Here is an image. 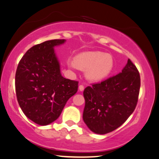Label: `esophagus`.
<instances>
[{"label":"esophagus","instance_id":"esophagus-1","mask_svg":"<svg viewBox=\"0 0 159 159\" xmlns=\"http://www.w3.org/2000/svg\"><path fill=\"white\" fill-rule=\"evenodd\" d=\"M79 90H80V91H84V86H83V85H80L79 87Z\"/></svg>","mask_w":159,"mask_h":159}]
</instances>
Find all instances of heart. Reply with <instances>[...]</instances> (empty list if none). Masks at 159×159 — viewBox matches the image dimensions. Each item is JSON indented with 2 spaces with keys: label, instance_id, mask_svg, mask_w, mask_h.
Segmentation results:
<instances>
[{
  "label": "heart",
  "instance_id": "b5f03b06",
  "mask_svg": "<svg viewBox=\"0 0 159 159\" xmlns=\"http://www.w3.org/2000/svg\"><path fill=\"white\" fill-rule=\"evenodd\" d=\"M74 63L82 70H88L86 76L92 81H100L108 76L113 68L110 55L102 52H85L78 55Z\"/></svg>",
  "mask_w": 159,
  "mask_h": 159
}]
</instances>
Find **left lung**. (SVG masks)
Here are the masks:
<instances>
[{
    "instance_id": "obj_1",
    "label": "left lung",
    "mask_w": 159,
    "mask_h": 159,
    "mask_svg": "<svg viewBox=\"0 0 159 159\" xmlns=\"http://www.w3.org/2000/svg\"><path fill=\"white\" fill-rule=\"evenodd\" d=\"M140 87V73L129 59L121 73L87 86L83 113L87 127L103 135L121 126L135 110Z\"/></svg>"
}]
</instances>
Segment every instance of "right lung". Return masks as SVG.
<instances>
[{
  "label": "right lung",
  "instance_id": "obj_1",
  "mask_svg": "<svg viewBox=\"0 0 159 159\" xmlns=\"http://www.w3.org/2000/svg\"><path fill=\"white\" fill-rule=\"evenodd\" d=\"M65 42L52 39L36 44L18 65L15 76L18 102L24 115L39 125L55 121L78 91L79 82L62 76L55 52V47Z\"/></svg>",
  "mask_w": 159,
  "mask_h": 159
}]
</instances>
